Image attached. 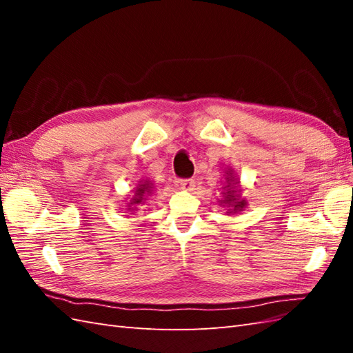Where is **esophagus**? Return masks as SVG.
I'll list each match as a JSON object with an SVG mask.
<instances>
[{
	"mask_svg": "<svg viewBox=\"0 0 353 353\" xmlns=\"http://www.w3.org/2000/svg\"><path fill=\"white\" fill-rule=\"evenodd\" d=\"M177 183L185 191H191V190H194V186H196V182H194L192 179H181Z\"/></svg>",
	"mask_w": 353,
	"mask_h": 353,
	"instance_id": "obj_1",
	"label": "esophagus"
}]
</instances>
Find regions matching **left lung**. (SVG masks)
I'll list each match as a JSON object with an SVG mask.
<instances>
[{
    "mask_svg": "<svg viewBox=\"0 0 353 353\" xmlns=\"http://www.w3.org/2000/svg\"><path fill=\"white\" fill-rule=\"evenodd\" d=\"M226 186H224V192H223V200H220V203L223 206H228V214H235V212H239L243 211V209L245 208L247 205V200L245 199H241V196H239V191L238 190V181L234 176V172H232V170H229L226 172Z\"/></svg>",
    "mask_w": 353,
    "mask_h": 353,
    "instance_id": "8db88e82",
    "label": "left lung"
}]
</instances>
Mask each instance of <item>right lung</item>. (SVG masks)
I'll list each match as a JSON object with an SVG mask.
<instances>
[{"label":"right lung","instance_id":"1","mask_svg":"<svg viewBox=\"0 0 353 353\" xmlns=\"http://www.w3.org/2000/svg\"><path fill=\"white\" fill-rule=\"evenodd\" d=\"M153 191V183L150 181H142L133 190V197L127 203V211H138L141 205H144L145 197Z\"/></svg>","mask_w":353,"mask_h":353}]
</instances>
